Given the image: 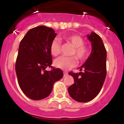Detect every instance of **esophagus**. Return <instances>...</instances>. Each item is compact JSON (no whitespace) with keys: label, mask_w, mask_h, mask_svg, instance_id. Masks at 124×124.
Segmentation results:
<instances>
[{"label":"esophagus","mask_w":124,"mask_h":124,"mask_svg":"<svg viewBox=\"0 0 124 124\" xmlns=\"http://www.w3.org/2000/svg\"><path fill=\"white\" fill-rule=\"evenodd\" d=\"M63 73H64V77H65V76H68V73L67 72H66V71H64Z\"/></svg>","instance_id":"1"}]
</instances>
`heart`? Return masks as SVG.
I'll list each match as a JSON object with an SVG mask.
<instances>
[{
    "mask_svg": "<svg viewBox=\"0 0 124 124\" xmlns=\"http://www.w3.org/2000/svg\"><path fill=\"white\" fill-rule=\"evenodd\" d=\"M63 39L66 42L70 43L74 46L71 54L77 57H59L54 61V65L55 67L64 70H69L76 65V57L80 61H83L87 58L90 54V50L87 45L84 44V40L81 36L78 34L66 35L63 36ZM50 50L51 54L54 56H57L60 54L61 43L58 39L54 38L52 40L50 45Z\"/></svg>",
    "mask_w": 124,
    "mask_h": 124,
    "instance_id": "1",
    "label": "heart"
}]
</instances>
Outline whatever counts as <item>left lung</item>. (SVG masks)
<instances>
[{
	"instance_id": "8db88e82",
	"label": "left lung",
	"mask_w": 124,
	"mask_h": 124,
	"mask_svg": "<svg viewBox=\"0 0 124 124\" xmlns=\"http://www.w3.org/2000/svg\"><path fill=\"white\" fill-rule=\"evenodd\" d=\"M87 37L92 43V51L86 62L80 68V71L84 70V71L69 73L74 81V84L68 88L69 94L80 102L90 101L97 96L107 74V51L101 38L94 32Z\"/></svg>"
}]
</instances>
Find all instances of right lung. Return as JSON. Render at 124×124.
<instances>
[{
	"mask_svg": "<svg viewBox=\"0 0 124 124\" xmlns=\"http://www.w3.org/2000/svg\"><path fill=\"white\" fill-rule=\"evenodd\" d=\"M56 35L53 28L38 26L28 30L20 43L15 71L20 89L33 100L48 97L53 84L63 76L61 69L51 66L50 48ZM47 67L52 70L46 71Z\"/></svg>",
	"mask_w": 124,
	"mask_h": 124,
	"instance_id": "add662e5",
	"label": "right lung"
}]
</instances>
